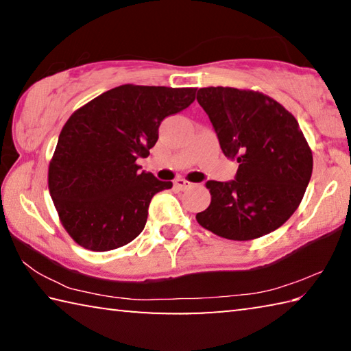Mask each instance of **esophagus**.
<instances>
[{
  "label": "esophagus",
  "instance_id": "obj_1",
  "mask_svg": "<svg viewBox=\"0 0 351 351\" xmlns=\"http://www.w3.org/2000/svg\"><path fill=\"white\" fill-rule=\"evenodd\" d=\"M193 184L192 182H189V181H186L184 180V178H178V180L175 181V187H178V189H181V190H184V189H189V187H192Z\"/></svg>",
  "mask_w": 351,
  "mask_h": 351
}]
</instances>
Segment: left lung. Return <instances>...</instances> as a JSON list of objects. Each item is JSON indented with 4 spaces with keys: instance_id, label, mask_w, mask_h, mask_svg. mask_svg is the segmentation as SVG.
I'll use <instances>...</instances> for the list:
<instances>
[{
    "instance_id": "left-lung-1",
    "label": "left lung",
    "mask_w": 351,
    "mask_h": 351,
    "mask_svg": "<svg viewBox=\"0 0 351 351\" xmlns=\"http://www.w3.org/2000/svg\"><path fill=\"white\" fill-rule=\"evenodd\" d=\"M197 100L223 153L239 162L235 180L207 181L212 199L197 221L239 241L278 229L299 207L313 173V153L299 122L258 91L199 88Z\"/></svg>"
}]
</instances>
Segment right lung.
<instances>
[{
  "mask_svg": "<svg viewBox=\"0 0 351 351\" xmlns=\"http://www.w3.org/2000/svg\"><path fill=\"white\" fill-rule=\"evenodd\" d=\"M197 88L121 85L73 112L49 162L47 184L60 221L77 245L105 252L133 241L148 206L171 189L139 171L167 116L195 100Z\"/></svg>",
  "mask_w": 351,
  "mask_h": 351,
  "instance_id": "add662e5",
  "label": "right lung"
}]
</instances>
